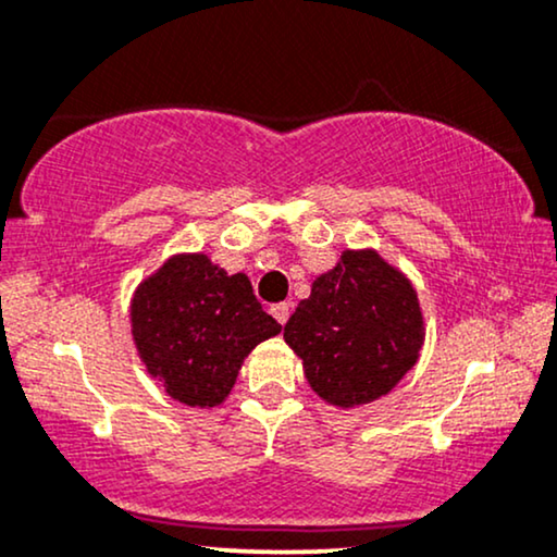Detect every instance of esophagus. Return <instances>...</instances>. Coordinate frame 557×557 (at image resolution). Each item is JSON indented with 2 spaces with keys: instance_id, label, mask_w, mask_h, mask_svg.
<instances>
[{
  "instance_id": "esophagus-1",
  "label": "esophagus",
  "mask_w": 557,
  "mask_h": 557,
  "mask_svg": "<svg viewBox=\"0 0 557 557\" xmlns=\"http://www.w3.org/2000/svg\"><path fill=\"white\" fill-rule=\"evenodd\" d=\"M270 313L277 319V323H287V319H290V302H274Z\"/></svg>"
}]
</instances>
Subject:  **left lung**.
Segmentation results:
<instances>
[{"label": "left lung", "mask_w": 557, "mask_h": 557, "mask_svg": "<svg viewBox=\"0 0 557 557\" xmlns=\"http://www.w3.org/2000/svg\"><path fill=\"white\" fill-rule=\"evenodd\" d=\"M285 342L323 400L370 404L417 362L424 342L417 293L375 251H344L298 302Z\"/></svg>", "instance_id": "left-lung-1"}]
</instances>
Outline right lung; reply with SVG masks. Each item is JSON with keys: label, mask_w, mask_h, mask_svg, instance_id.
<instances>
[{"label": "right lung", "mask_w": 557, "mask_h": 557, "mask_svg": "<svg viewBox=\"0 0 557 557\" xmlns=\"http://www.w3.org/2000/svg\"><path fill=\"white\" fill-rule=\"evenodd\" d=\"M131 321L146 370L174 400L200 408L221 404L244 357L283 329L246 274H226L202 255L169 259L140 283Z\"/></svg>", "instance_id": "1"}]
</instances>
